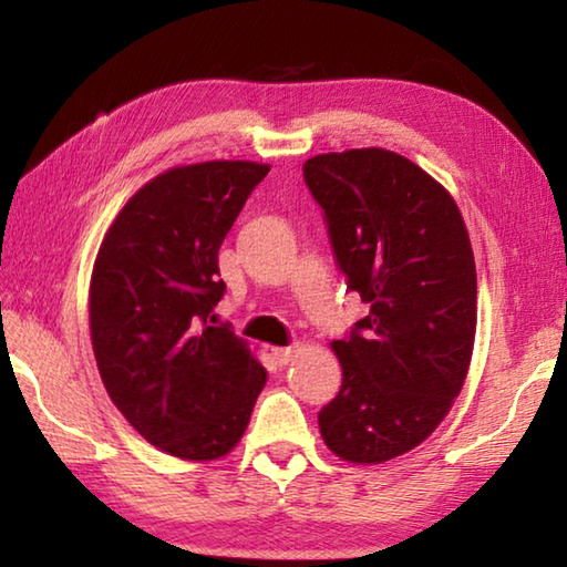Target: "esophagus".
<instances>
[{
    "label": "esophagus",
    "instance_id": "1",
    "mask_svg": "<svg viewBox=\"0 0 567 567\" xmlns=\"http://www.w3.org/2000/svg\"><path fill=\"white\" fill-rule=\"evenodd\" d=\"M272 358L280 362V364H287V362H292V358H295V348H275L272 350Z\"/></svg>",
    "mask_w": 567,
    "mask_h": 567
}]
</instances>
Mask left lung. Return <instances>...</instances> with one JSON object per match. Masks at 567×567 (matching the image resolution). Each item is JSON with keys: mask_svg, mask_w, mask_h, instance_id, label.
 Returning a JSON list of instances; mask_svg holds the SVG:
<instances>
[{"mask_svg": "<svg viewBox=\"0 0 567 567\" xmlns=\"http://www.w3.org/2000/svg\"><path fill=\"white\" fill-rule=\"evenodd\" d=\"M302 169L348 287L370 305L348 340L330 342L342 388L320 412V435L340 460L380 465L433 435L465 385L473 245L453 195L398 152H328Z\"/></svg>", "mask_w": 567, "mask_h": 567, "instance_id": "obj_1", "label": "left lung"}]
</instances>
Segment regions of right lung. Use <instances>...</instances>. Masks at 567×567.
I'll list each match as a JSON object with an SVG mask.
<instances>
[{
  "instance_id": "add662e5",
  "label": "right lung",
  "mask_w": 567,
  "mask_h": 567,
  "mask_svg": "<svg viewBox=\"0 0 567 567\" xmlns=\"http://www.w3.org/2000/svg\"><path fill=\"white\" fill-rule=\"evenodd\" d=\"M270 165L169 167L124 203L90 280V332L104 390L150 445L209 463L233 453L267 370L247 340L213 328L217 252Z\"/></svg>"
}]
</instances>
